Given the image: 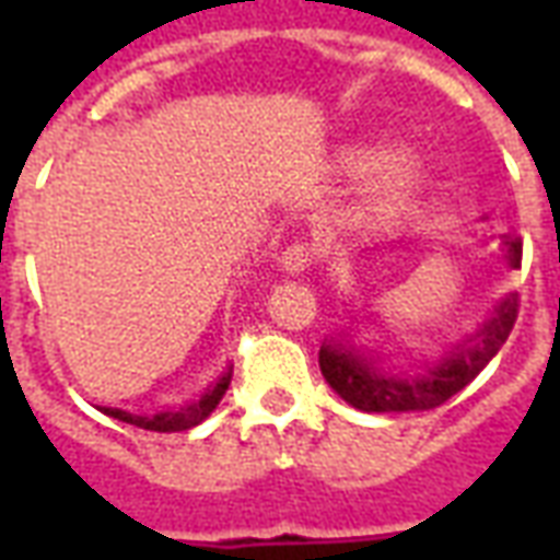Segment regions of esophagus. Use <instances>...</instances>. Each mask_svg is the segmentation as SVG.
Masks as SVG:
<instances>
[{
  "mask_svg": "<svg viewBox=\"0 0 560 560\" xmlns=\"http://www.w3.org/2000/svg\"><path fill=\"white\" fill-rule=\"evenodd\" d=\"M312 260H315V255H312V248H308V245L293 243L281 252L279 267L284 269L288 276H300V272H305V269L312 267Z\"/></svg>",
  "mask_w": 560,
  "mask_h": 560,
  "instance_id": "34e87169",
  "label": "esophagus"
}]
</instances>
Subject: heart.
Returning <instances> with one entry per match:
<instances>
[{
    "label": "heart",
    "mask_w": 560,
    "mask_h": 560,
    "mask_svg": "<svg viewBox=\"0 0 560 560\" xmlns=\"http://www.w3.org/2000/svg\"><path fill=\"white\" fill-rule=\"evenodd\" d=\"M341 161L348 173H369L387 161V167L381 171L369 195V209L375 215H393L405 209L420 195L422 185L429 183V161L422 159L420 152H401L396 159H389V143H381V140L348 149Z\"/></svg>",
    "instance_id": "heart-1"
}]
</instances>
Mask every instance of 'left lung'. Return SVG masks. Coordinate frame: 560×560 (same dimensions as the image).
<instances>
[{
    "instance_id": "1",
    "label": "left lung",
    "mask_w": 560,
    "mask_h": 560,
    "mask_svg": "<svg viewBox=\"0 0 560 560\" xmlns=\"http://www.w3.org/2000/svg\"><path fill=\"white\" fill-rule=\"evenodd\" d=\"M498 243L506 267H522V240L516 233H501ZM516 315L518 300L516 293H510L494 305L492 315L482 320L468 341L441 353L434 363L417 365V372L387 365L377 351L353 345L348 329L320 345L317 363L329 387L351 408L365 413L432 411L446 399H453L458 389L468 387L489 365L516 324Z\"/></svg>"
}]
</instances>
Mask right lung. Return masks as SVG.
Masks as SVG:
<instances>
[{
	"instance_id": "1",
	"label": "right lung",
	"mask_w": 560,
	"mask_h": 560,
	"mask_svg": "<svg viewBox=\"0 0 560 560\" xmlns=\"http://www.w3.org/2000/svg\"><path fill=\"white\" fill-rule=\"evenodd\" d=\"M233 369L228 365V372H221L219 381H212L200 396H197L191 405H183L176 411H159V413H131L122 411V408H98L107 417H114L119 422H128V425H138V429H149V432H185V429H195L200 422L207 420L209 413L219 408L221 396L231 387Z\"/></svg>"
}]
</instances>
